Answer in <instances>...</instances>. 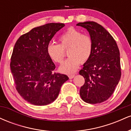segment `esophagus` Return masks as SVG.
I'll return each mask as SVG.
<instances>
[{
  "label": "esophagus",
  "mask_w": 131,
  "mask_h": 131,
  "mask_svg": "<svg viewBox=\"0 0 131 131\" xmlns=\"http://www.w3.org/2000/svg\"><path fill=\"white\" fill-rule=\"evenodd\" d=\"M74 76H75L74 74H70V75H69L68 77H69V78H70V79H73V78H74Z\"/></svg>",
  "instance_id": "1"
}]
</instances>
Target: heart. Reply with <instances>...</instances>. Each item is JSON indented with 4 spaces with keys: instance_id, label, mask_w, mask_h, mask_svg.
Masks as SVG:
<instances>
[{
    "instance_id": "heart-1",
    "label": "heart",
    "mask_w": 131,
    "mask_h": 131,
    "mask_svg": "<svg viewBox=\"0 0 131 131\" xmlns=\"http://www.w3.org/2000/svg\"><path fill=\"white\" fill-rule=\"evenodd\" d=\"M60 44L50 43L47 47V53L50 59L57 63L63 60L68 51L69 58L61 64L60 71L65 74L74 73L81 63H85L91 57L93 50V42L88 34L70 28L59 37Z\"/></svg>"
}]
</instances>
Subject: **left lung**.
I'll use <instances>...</instances> for the list:
<instances>
[{"instance_id":"8db88e82","label":"left lung","mask_w":131,"mask_h":131,"mask_svg":"<svg viewBox=\"0 0 131 131\" xmlns=\"http://www.w3.org/2000/svg\"><path fill=\"white\" fill-rule=\"evenodd\" d=\"M76 25L88 30L93 42L91 56L79 71L85 79L80 96L86 103H102L111 97L121 78L119 50L112 35L97 23Z\"/></svg>"}]
</instances>
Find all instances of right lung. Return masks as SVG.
Masks as SVG:
<instances>
[{"mask_svg": "<svg viewBox=\"0 0 131 131\" xmlns=\"http://www.w3.org/2000/svg\"><path fill=\"white\" fill-rule=\"evenodd\" d=\"M63 23H48L33 28L17 40L11 57L10 68L16 89L26 101L42 106L52 103L67 75L53 73L55 65L47 47Z\"/></svg>", "mask_w": 131, "mask_h": 131, "instance_id": "add662e5", "label": "right lung"}]
</instances>
